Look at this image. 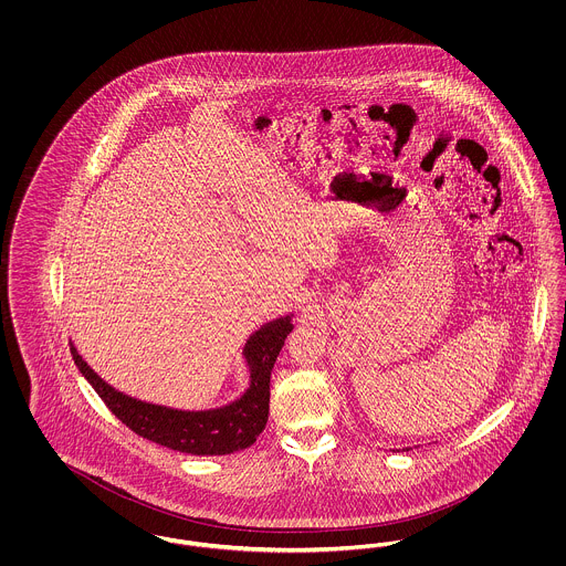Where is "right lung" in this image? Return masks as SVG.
I'll list each match as a JSON object with an SVG mask.
<instances>
[{
  "label": "right lung",
  "instance_id": "1",
  "mask_svg": "<svg viewBox=\"0 0 566 566\" xmlns=\"http://www.w3.org/2000/svg\"><path fill=\"white\" fill-rule=\"evenodd\" d=\"M291 331V316H284L263 324L250 335L243 346L250 367L248 390L238 401L206 411H182L123 395L82 360L74 344H70V350L82 376L108 405L109 411L139 437L192 457H222L250 448L265 429L270 416L271 369Z\"/></svg>",
  "mask_w": 566,
  "mask_h": 566
}]
</instances>
